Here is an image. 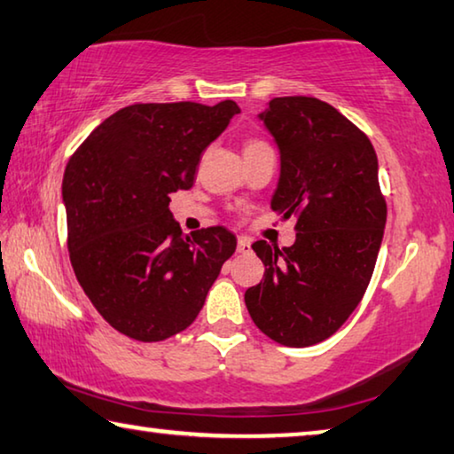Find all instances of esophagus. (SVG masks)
Listing matches in <instances>:
<instances>
[{
	"instance_id": "obj_1",
	"label": "esophagus",
	"mask_w": 454,
	"mask_h": 454,
	"mask_svg": "<svg viewBox=\"0 0 454 454\" xmlns=\"http://www.w3.org/2000/svg\"><path fill=\"white\" fill-rule=\"evenodd\" d=\"M236 248H239L240 254H250V253H253V248H250V239H247V236H240L239 247H236Z\"/></svg>"
}]
</instances>
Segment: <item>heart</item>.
I'll return each mask as SVG.
<instances>
[{
    "instance_id": "b5f03b06",
    "label": "heart",
    "mask_w": 454,
    "mask_h": 454,
    "mask_svg": "<svg viewBox=\"0 0 454 454\" xmlns=\"http://www.w3.org/2000/svg\"><path fill=\"white\" fill-rule=\"evenodd\" d=\"M258 147H269V145H266V143H262V141H258V139H253V141H248V143H247V147H244V151L258 149Z\"/></svg>"
}]
</instances>
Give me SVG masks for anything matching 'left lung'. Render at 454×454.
Here are the masks:
<instances>
[{
    "label": "left lung",
    "instance_id": "left-lung-1",
    "mask_svg": "<svg viewBox=\"0 0 454 454\" xmlns=\"http://www.w3.org/2000/svg\"><path fill=\"white\" fill-rule=\"evenodd\" d=\"M258 119L280 153L270 207L297 218V240L253 244L264 277L244 303L270 340L307 348L333 335L370 285L386 226L378 157L368 135L319 98H272Z\"/></svg>",
    "mask_w": 454,
    "mask_h": 454
}]
</instances>
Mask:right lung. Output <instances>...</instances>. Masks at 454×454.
I'll return each instance as SVG.
<instances>
[{
  "mask_svg": "<svg viewBox=\"0 0 454 454\" xmlns=\"http://www.w3.org/2000/svg\"><path fill=\"white\" fill-rule=\"evenodd\" d=\"M239 113L234 100L131 105L70 157L62 179L70 262L119 333L163 341L190 327L234 254L224 226L184 236L169 193L192 188L204 149Z\"/></svg>",
  "mask_w": 454,
  "mask_h": 454,
  "instance_id": "1",
  "label": "right lung"
}]
</instances>
